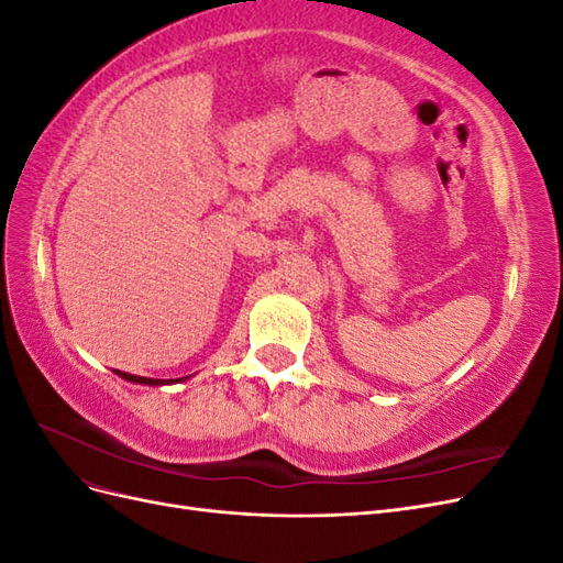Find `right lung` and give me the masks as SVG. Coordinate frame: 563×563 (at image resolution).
I'll return each mask as SVG.
<instances>
[{
	"mask_svg": "<svg viewBox=\"0 0 563 563\" xmlns=\"http://www.w3.org/2000/svg\"><path fill=\"white\" fill-rule=\"evenodd\" d=\"M119 378H124L129 383H139V385H164V380H155V378H141V376H131V373H124V371H117ZM190 378V376H187ZM187 378H178V380H187ZM178 380H172V383H178ZM168 383V380H166Z\"/></svg>",
	"mask_w": 563,
	"mask_h": 563,
	"instance_id": "obj_1",
	"label": "right lung"
}]
</instances>
